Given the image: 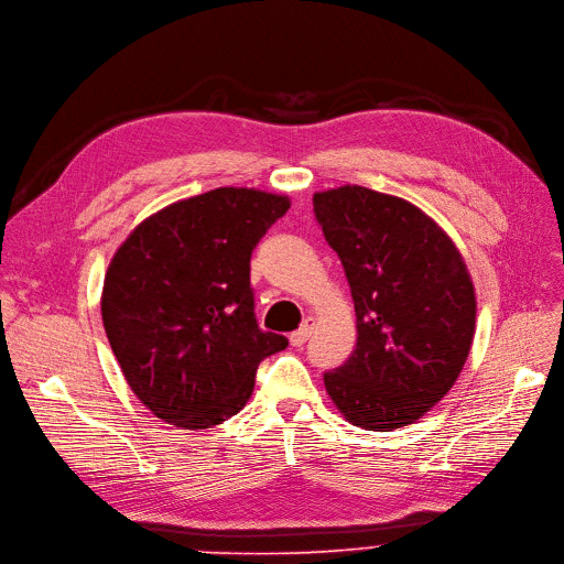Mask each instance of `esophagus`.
<instances>
[{
  "label": "esophagus",
  "mask_w": 564,
  "mask_h": 564,
  "mask_svg": "<svg viewBox=\"0 0 564 564\" xmlns=\"http://www.w3.org/2000/svg\"><path fill=\"white\" fill-rule=\"evenodd\" d=\"M311 332H313V321H311V317H306V321L302 323V327H300L297 332L290 334V346H292V348L304 346V343H306L308 336H311Z\"/></svg>",
  "instance_id": "esophagus-1"
}]
</instances>
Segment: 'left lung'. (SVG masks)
<instances>
[{
    "mask_svg": "<svg viewBox=\"0 0 564 564\" xmlns=\"http://www.w3.org/2000/svg\"><path fill=\"white\" fill-rule=\"evenodd\" d=\"M315 221L350 283L357 346L325 373L350 424L417 422L456 382L475 336V288L454 241L420 207L366 186L313 195Z\"/></svg>",
    "mask_w": 564,
    "mask_h": 564,
    "instance_id": "1",
    "label": "left lung"
}]
</instances>
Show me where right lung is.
Segmentation results:
<instances>
[{"instance_id": "1", "label": "right lung", "mask_w": 564, "mask_h": 564, "mask_svg": "<svg viewBox=\"0 0 564 564\" xmlns=\"http://www.w3.org/2000/svg\"><path fill=\"white\" fill-rule=\"evenodd\" d=\"M290 209L285 195L224 186L152 214L117 249L101 313L133 394L159 420L212 429L288 338L256 321L251 253Z\"/></svg>"}]
</instances>
